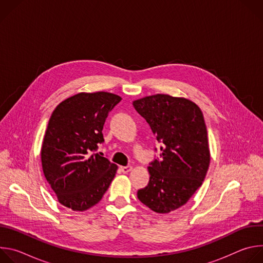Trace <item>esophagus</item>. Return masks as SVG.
Masks as SVG:
<instances>
[{"instance_id":"esophagus-1","label":"esophagus","mask_w":263,"mask_h":263,"mask_svg":"<svg viewBox=\"0 0 263 263\" xmlns=\"http://www.w3.org/2000/svg\"><path fill=\"white\" fill-rule=\"evenodd\" d=\"M132 168H133V166H132V165H128V166H121V167H120V170H121L124 174H127V173L131 172V171H132Z\"/></svg>"}]
</instances>
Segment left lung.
<instances>
[{
  "mask_svg": "<svg viewBox=\"0 0 263 263\" xmlns=\"http://www.w3.org/2000/svg\"><path fill=\"white\" fill-rule=\"evenodd\" d=\"M157 140L161 158L147 166L148 184L138 200L157 213L185 205L202 185L210 163L203 112L190 99L157 93L133 101Z\"/></svg>",
  "mask_w": 263,
  "mask_h": 263,
  "instance_id": "1",
  "label": "left lung"
}]
</instances>
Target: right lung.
I'll return each mask as SVG.
<instances>
[{"label":"right lung","mask_w":263,"mask_h":263,"mask_svg":"<svg viewBox=\"0 0 263 263\" xmlns=\"http://www.w3.org/2000/svg\"><path fill=\"white\" fill-rule=\"evenodd\" d=\"M118 95L97 91L73 95L54 109L41 151L44 175L58 202L73 211L98 204L114 180L118 165L99 153L109 112Z\"/></svg>","instance_id":"right-lung-1"}]
</instances>
